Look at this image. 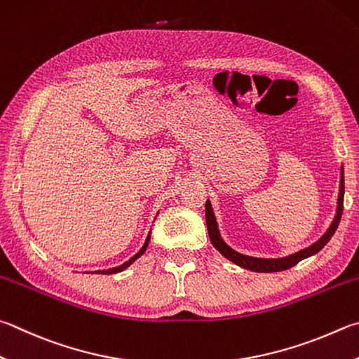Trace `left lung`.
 <instances>
[{"mask_svg": "<svg viewBox=\"0 0 359 359\" xmlns=\"http://www.w3.org/2000/svg\"><path fill=\"white\" fill-rule=\"evenodd\" d=\"M342 210H344V168L341 169V185H339V198H337V210H336V217L333 219V223L328 227V231L323 233L322 238L318 242L312 243L311 246L304 248V250L298 251L295 254H290L287 257H281V259H260V257H251V256H245V254H240L236 250L224 243V240L221 238L219 231H218V224L217 219H215V213L210 201L207 199L205 202V223H207V229H208V237H210L212 245L217 248V250L223 254L226 259H229L231 262H233L242 269L251 270V271H259V273H273V271H283L292 269L293 265H297L298 262H302L303 259L314 256L322 248L330 242V238L334 236V232L339 226V221H341L342 217Z\"/></svg>", "mask_w": 359, "mask_h": 359, "instance_id": "8db88e82", "label": "left lung"}]
</instances>
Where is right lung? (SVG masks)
I'll use <instances>...</instances> for the list:
<instances>
[{
    "label": "right lung",
    "mask_w": 359,
    "mask_h": 359,
    "mask_svg": "<svg viewBox=\"0 0 359 359\" xmlns=\"http://www.w3.org/2000/svg\"><path fill=\"white\" fill-rule=\"evenodd\" d=\"M149 242H151V232L147 233V238H146L144 245H142L141 250H140L138 252H136L132 259H128L127 262H123V264H122V265H119V266H114V269H108V270H99V271H94V273H100V275H111V273H119V271H122V270H126L127 266L132 265L136 259L141 257L142 254H144V251L147 250V246H149Z\"/></svg>",
    "instance_id": "obj_1"
}]
</instances>
